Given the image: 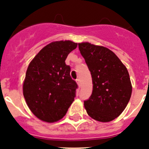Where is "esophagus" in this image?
Instances as JSON below:
<instances>
[{
    "label": "esophagus",
    "mask_w": 149,
    "mask_h": 149,
    "mask_svg": "<svg viewBox=\"0 0 149 149\" xmlns=\"http://www.w3.org/2000/svg\"><path fill=\"white\" fill-rule=\"evenodd\" d=\"M76 83H77L79 87H81V82H80V80H79V79H76Z\"/></svg>",
    "instance_id": "esophagus-1"
}]
</instances>
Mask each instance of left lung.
<instances>
[{"instance_id": "1", "label": "left lung", "mask_w": 149, "mask_h": 149, "mask_svg": "<svg viewBox=\"0 0 149 149\" xmlns=\"http://www.w3.org/2000/svg\"><path fill=\"white\" fill-rule=\"evenodd\" d=\"M79 48L92 78V94L84 104L87 114L99 122L113 120L125 109L131 97L128 71L105 47L86 42L79 43Z\"/></svg>"}]
</instances>
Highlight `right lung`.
<instances>
[{
	"label": "right lung",
	"mask_w": 149,
	"mask_h": 149,
	"mask_svg": "<svg viewBox=\"0 0 149 149\" xmlns=\"http://www.w3.org/2000/svg\"><path fill=\"white\" fill-rule=\"evenodd\" d=\"M77 45L70 40L52 42L28 66L23 94L30 110L41 120H60L74 101L78 86L70 77V68L65 61Z\"/></svg>",
	"instance_id": "obj_1"
}]
</instances>
